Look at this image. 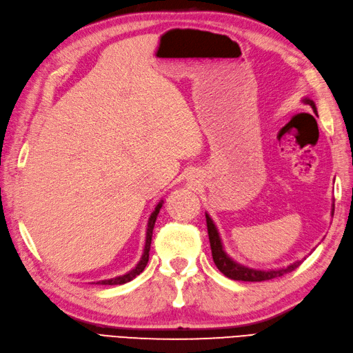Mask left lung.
<instances>
[{
  "label": "left lung",
  "instance_id": "left-lung-1",
  "mask_svg": "<svg viewBox=\"0 0 353 353\" xmlns=\"http://www.w3.org/2000/svg\"><path fill=\"white\" fill-rule=\"evenodd\" d=\"M303 101L305 104H309L313 108V112L316 113V105H314L312 99L305 98V99H303ZM332 214H334V209H332ZM205 222H207V232H209V240H210L212 256H213V261H214V265L219 268L222 274H225L232 280H241V282H264V280L276 279V277L291 273V271H294L298 265L301 264L300 261H296V263L288 265L286 268L270 270V271L254 270V268H249V267H245L241 264H237L236 261H232L227 255V252L223 250L219 232H218V230H216L212 218L207 213H205Z\"/></svg>",
  "mask_w": 353,
  "mask_h": 353
}]
</instances>
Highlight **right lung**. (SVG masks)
<instances>
[{
	"mask_svg": "<svg viewBox=\"0 0 353 353\" xmlns=\"http://www.w3.org/2000/svg\"><path fill=\"white\" fill-rule=\"evenodd\" d=\"M162 203L164 201H159L158 205L155 207V210H153V213L150 214L149 218V222H148V232H146V243H144V250H143V255H141V259L140 263L135 265V268H132L130 273H126L123 276H119V277H114V279H108V280H101V282H97L99 285H123L126 282H130V280H132L135 276H139L141 271L144 270V267L148 265V261H149V250H150V243H152V234H153V227H155V222H157V216L161 210L162 207Z\"/></svg>",
	"mask_w": 353,
	"mask_h": 353,
	"instance_id": "1",
	"label": "right lung"
}]
</instances>
